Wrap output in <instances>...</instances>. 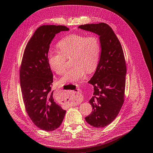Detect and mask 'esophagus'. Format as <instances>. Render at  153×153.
Returning a JSON list of instances; mask_svg holds the SVG:
<instances>
[{
    "label": "esophagus",
    "mask_w": 153,
    "mask_h": 153,
    "mask_svg": "<svg viewBox=\"0 0 153 153\" xmlns=\"http://www.w3.org/2000/svg\"><path fill=\"white\" fill-rule=\"evenodd\" d=\"M79 94H78V93H77L76 94H74V96H76L77 97H79ZM69 98V97H68ZM79 99V98H78ZM68 103L70 105V106H73V105H77V103H78V100H68Z\"/></svg>",
    "instance_id": "esophagus-1"
}]
</instances>
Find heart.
<instances>
[{
	"mask_svg": "<svg viewBox=\"0 0 153 153\" xmlns=\"http://www.w3.org/2000/svg\"><path fill=\"white\" fill-rule=\"evenodd\" d=\"M59 51H50L48 54L50 67L58 75H62L66 68V59L72 57L73 66L61 77V83H74L81 80L85 74L93 72L98 64L100 44L97 37H86L81 34H70L57 43Z\"/></svg>",
	"mask_w": 153,
	"mask_h": 153,
	"instance_id": "b5f03b06",
	"label": "heart"
}]
</instances>
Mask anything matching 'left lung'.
Listing matches in <instances>:
<instances>
[{"label": "left lung", "instance_id": "1", "mask_svg": "<svg viewBox=\"0 0 153 153\" xmlns=\"http://www.w3.org/2000/svg\"><path fill=\"white\" fill-rule=\"evenodd\" d=\"M79 28L100 36L101 55L96 72L88 83L94 86L89 103L92 113L85 117L92 127H106L112 122L124 102L127 67L122 46L106 23L81 25Z\"/></svg>", "mask_w": 153, "mask_h": 153}]
</instances>
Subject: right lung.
<instances>
[{"instance_id":"1","label":"right lung","mask_w":153,"mask_h":153,"mask_svg":"<svg viewBox=\"0 0 153 153\" xmlns=\"http://www.w3.org/2000/svg\"><path fill=\"white\" fill-rule=\"evenodd\" d=\"M68 30L62 25L39 27L27 43L23 54L19 74L23 102L31 120L43 131L56 130L61 125L66 113L53 99V77L48 53L56 34Z\"/></svg>"}]
</instances>
